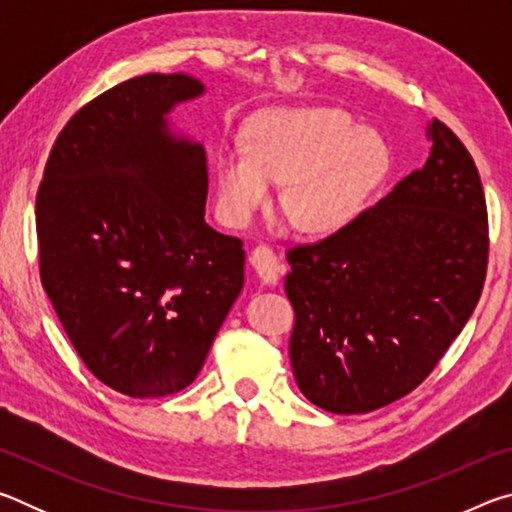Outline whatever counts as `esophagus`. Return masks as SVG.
Returning a JSON list of instances; mask_svg holds the SVG:
<instances>
[{
  "instance_id": "34e87169",
  "label": "esophagus",
  "mask_w": 512,
  "mask_h": 512,
  "mask_svg": "<svg viewBox=\"0 0 512 512\" xmlns=\"http://www.w3.org/2000/svg\"><path fill=\"white\" fill-rule=\"evenodd\" d=\"M250 264L255 266L257 275L268 284L277 282V277H280V273H282L280 259H277V255L273 253V248L266 244H257L253 248V253H250Z\"/></svg>"
}]
</instances>
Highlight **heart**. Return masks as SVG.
<instances>
[{
  "label": "heart",
  "instance_id": "obj_1",
  "mask_svg": "<svg viewBox=\"0 0 512 512\" xmlns=\"http://www.w3.org/2000/svg\"><path fill=\"white\" fill-rule=\"evenodd\" d=\"M223 214L244 225L264 207L271 183H284L282 210L298 230L343 228L388 171V146L336 108H280L259 115L244 146L214 160Z\"/></svg>",
  "mask_w": 512,
  "mask_h": 512
}]
</instances>
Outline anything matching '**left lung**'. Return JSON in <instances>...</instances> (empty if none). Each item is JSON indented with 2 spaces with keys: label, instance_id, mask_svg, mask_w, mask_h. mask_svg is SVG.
I'll return each mask as SVG.
<instances>
[{
  "label": "left lung",
  "instance_id": "1",
  "mask_svg": "<svg viewBox=\"0 0 512 512\" xmlns=\"http://www.w3.org/2000/svg\"><path fill=\"white\" fill-rule=\"evenodd\" d=\"M431 155L332 235L287 250L298 388L329 413H368L427 379L488 271V207L470 151L433 119Z\"/></svg>",
  "mask_w": 512,
  "mask_h": 512
}]
</instances>
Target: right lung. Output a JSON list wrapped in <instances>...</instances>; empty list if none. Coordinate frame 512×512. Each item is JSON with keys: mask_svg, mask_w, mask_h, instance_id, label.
Wrapping results in <instances>:
<instances>
[{"mask_svg": "<svg viewBox=\"0 0 512 512\" xmlns=\"http://www.w3.org/2000/svg\"><path fill=\"white\" fill-rule=\"evenodd\" d=\"M187 74L99 94L58 133L36 194L40 282L94 377L128 397L183 391L244 287V244L205 223L207 158L164 115Z\"/></svg>", "mask_w": 512, "mask_h": 512, "instance_id": "right-lung-1", "label": "right lung"}]
</instances>
